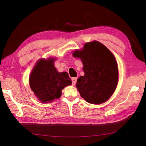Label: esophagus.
I'll return each instance as SVG.
<instances>
[{
    "instance_id": "34e87169",
    "label": "esophagus",
    "mask_w": 146,
    "mask_h": 146,
    "mask_svg": "<svg viewBox=\"0 0 146 146\" xmlns=\"http://www.w3.org/2000/svg\"><path fill=\"white\" fill-rule=\"evenodd\" d=\"M72 85H75L76 81H77V78H72Z\"/></svg>"
}]
</instances>
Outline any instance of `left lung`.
<instances>
[{
  "mask_svg": "<svg viewBox=\"0 0 146 146\" xmlns=\"http://www.w3.org/2000/svg\"><path fill=\"white\" fill-rule=\"evenodd\" d=\"M74 57L83 63L84 76L77 80L76 88L81 98L90 104L105 102L113 94L118 79V66L113 55L98 41L88 42Z\"/></svg>",
  "mask_w": 146,
  "mask_h": 146,
  "instance_id": "left-lung-1",
  "label": "left lung"
}]
</instances>
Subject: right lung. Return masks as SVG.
I'll list each match as a JSON object with an SVG mask.
<instances>
[{"label":"right lung","instance_id":"obj_1","mask_svg":"<svg viewBox=\"0 0 146 146\" xmlns=\"http://www.w3.org/2000/svg\"><path fill=\"white\" fill-rule=\"evenodd\" d=\"M54 60H41L29 78V85L40 101L50 102L61 96V91L72 80L66 72L58 73L53 64Z\"/></svg>","mask_w":146,"mask_h":146}]
</instances>
